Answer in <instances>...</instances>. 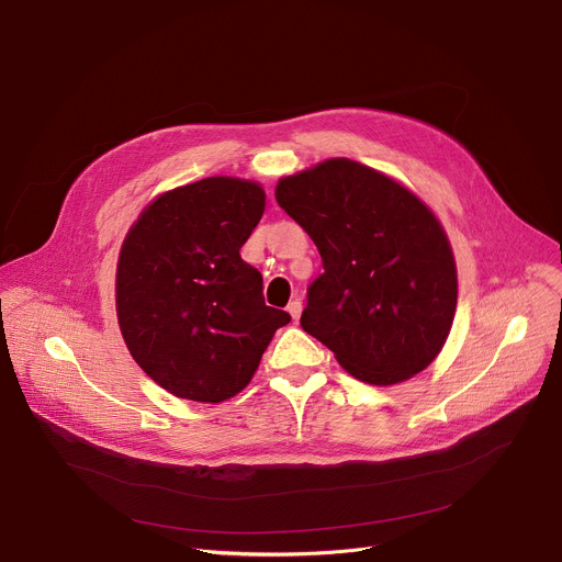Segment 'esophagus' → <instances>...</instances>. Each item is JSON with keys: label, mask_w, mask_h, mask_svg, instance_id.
Wrapping results in <instances>:
<instances>
[{"label": "esophagus", "mask_w": 562, "mask_h": 562, "mask_svg": "<svg viewBox=\"0 0 562 562\" xmlns=\"http://www.w3.org/2000/svg\"><path fill=\"white\" fill-rule=\"evenodd\" d=\"M286 312H289V316H291L293 321H297V318H301V314H303V303H301V301H291V303L286 305Z\"/></svg>", "instance_id": "1"}]
</instances>
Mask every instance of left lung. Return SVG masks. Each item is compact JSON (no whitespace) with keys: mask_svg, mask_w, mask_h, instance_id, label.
Returning a JSON list of instances; mask_svg holds the SVG:
<instances>
[{"mask_svg":"<svg viewBox=\"0 0 562 562\" xmlns=\"http://www.w3.org/2000/svg\"><path fill=\"white\" fill-rule=\"evenodd\" d=\"M276 201L323 257L303 329L366 384L425 370L450 336L459 295L450 239L427 203L348 158L280 178Z\"/></svg>","mask_w":562,"mask_h":562,"instance_id":"left-lung-1","label":"left lung"}]
</instances>
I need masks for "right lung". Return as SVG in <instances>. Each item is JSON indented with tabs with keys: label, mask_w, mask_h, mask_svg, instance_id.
<instances>
[{
	"label": "right lung",
	"mask_w": 562,
	"mask_h": 562,
	"mask_svg": "<svg viewBox=\"0 0 562 562\" xmlns=\"http://www.w3.org/2000/svg\"><path fill=\"white\" fill-rule=\"evenodd\" d=\"M265 205L255 180L203 178L156 196L122 244V336L137 366L176 397H235L291 321L267 307L261 273L239 255Z\"/></svg>",
	"instance_id": "right-lung-1"
}]
</instances>
